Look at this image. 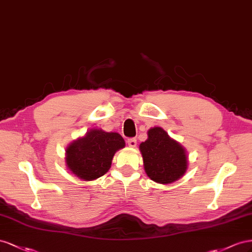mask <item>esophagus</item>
<instances>
[{"mask_svg":"<svg viewBox=\"0 0 252 252\" xmlns=\"http://www.w3.org/2000/svg\"><path fill=\"white\" fill-rule=\"evenodd\" d=\"M126 142H127L128 147H131V148H135L136 145H137V140H136V138H128Z\"/></svg>","mask_w":252,"mask_h":252,"instance_id":"34e87169","label":"esophagus"}]
</instances>
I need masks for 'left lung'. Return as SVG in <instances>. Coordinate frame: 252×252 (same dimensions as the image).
<instances>
[{
	"label": "left lung",
	"mask_w": 252,
	"mask_h": 252,
	"mask_svg": "<svg viewBox=\"0 0 252 252\" xmlns=\"http://www.w3.org/2000/svg\"><path fill=\"white\" fill-rule=\"evenodd\" d=\"M148 136L139 146L148 176L159 184H170L181 178L187 170L185 149L161 127L151 128Z\"/></svg>",
	"instance_id": "1"
}]
</instances>
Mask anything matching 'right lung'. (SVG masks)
I'll list each match as a JSON object with an SVG mask.
<instances>
[{
    "mask_svg": "<svg viewBox=\"0 0 252 252\" xmlns=\"http://www.w3.org/2000/svg\"><path fill=\"white\" fill-rule=\"evenodd\" d=\"M125 145L118 133L92 130L67 148V167L77 177L93 181L109 171L115 152Z\"/></svg>",
    "mask_w": 252,
    "mask_h": 252,
    "instance_id": "add662e5",
    "label": "right lung"
}]
</instances>
